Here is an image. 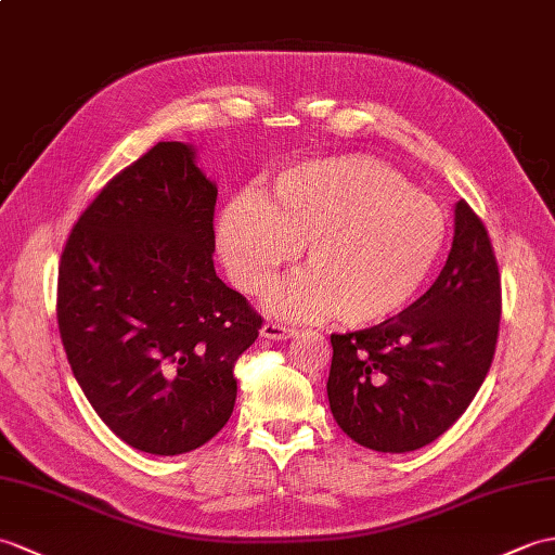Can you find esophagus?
<instances>
[{"instance_id": "34e87169", "label": "esophagus", "mask_w": 555, "mask_h": 555, "mask_svg": "<svg viewBox=\"0 0 555 555\" xmlns=\"http://www.w3.org/2000/svg\"><path fill=\"white\" fill-rule=\"evenodd\" d=\"M295 333H298V328L276 324V321H267V324L260 328V336L267 340H288L295 336Z\"/></svg>"}]
</instances>
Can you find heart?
<instances>
[{
    "label": "heart",
    "instance_id": "heart-1",
    "mask_svg": "<svg viewBox=\"0 0 555 555\" xmlns=\"http://www.w3.org/2000/svg\"><path fill=\"white\" fill-rule=\"evenodd\" d=\"M447 241L442 205L366 156L291 167L267 203L243 193L217 222V248L238 291L262 293L302 248L307 272L276 283L269 305L293 319L336 314L345 326L402 314L435 274Z\"/></svg>",
    "mask_w": 555,
    "mask_h": 555
}]
</instances>
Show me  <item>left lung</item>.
I'll list each match as a JSON object with an SVG mask.
<instances>
[{
	"instance_id": "1",
	"label": "left lung",
	"mask_w": 555,
	"mask_h": 555,
	"mask_svg": "<svg viewBox=\"0 0 555 555\" xmlns=\"http://www.w3.org/2000/svg\"><path fill=\"white\" fill-rule=\"evenodd\" d=\"M501 276L482 219L454 205V241L433 286L373 328L333 333L331 414L373 452L404 454L452 428L492 366Z\"/></svg>"
}]
</instances>
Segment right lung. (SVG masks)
Returning a JSON list of instances; mask_svg holds the SVG:
<instances>
[{
  "instance_id": "right-lung-1",
  "label": "right lung",
  "mask_w": 555,
  "mask_h": 555,
  "mask_svg": "<svg viewBox=\"0 0 555 555\" xmlns=\"http://www.w3.org/2000/svg\"><path fill=\"white\" fill-rule=\"evenodd\" d=\"M217 184L196 149L158 141L101 189L59 267L56 317L75 380L139 452L177 456L224 428L236 359L262 317L217 276Z\"/></svg>"
}]
</instances>
